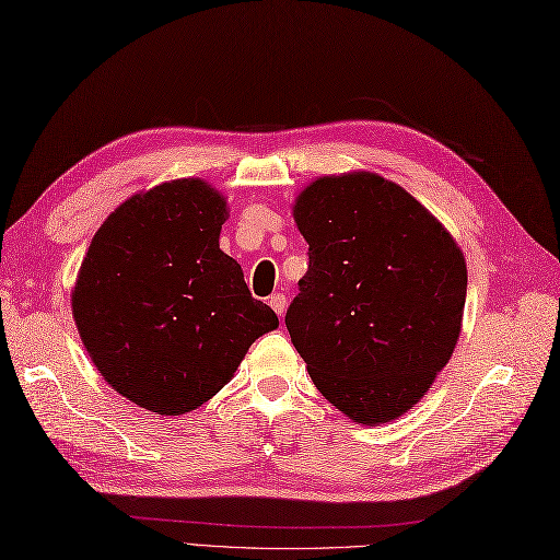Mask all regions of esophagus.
<instances>
[{"instance_id":"obj_1","label":"esophagus","mask_w":560,"mask_h":560,"mask_svg":"<svg viewBox=\"0 0 560 560\" xmlns=\"http://www.w3.org/2000/svg\"><path fill=\"white\" fill-rule=\"evenodd\" d=\"M268 304H270V308L276 311L278 316L282 318L284 311H288V296H284V294H272V296L268 299Z\"/></svg>"}]
</instances>
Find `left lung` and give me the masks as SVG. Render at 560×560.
I'll return each instance as SVG.
<instances>
[{"mask_svg":"<svg viewBox=\"0 0 560 560\" xmlns=\"http://www.w3.org/2000/svg\"><path fill=\"white\" fill-rule=\"evenodd\" d=\"M294 221L308 270L284 325L313 385L353 422L404 416L458 342L460 247L404 187L368 171L318 177Z\"/></svg>","mask_w":560,"mask_h":560,"instance_id":"1","label":"left lung"}]
</instances>
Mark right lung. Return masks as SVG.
Returning <instances> with one entry per match:
<instances>
[{
  "label": "right lung",
  "mask_w": 560,
  "mask_h": 560,
  "mask_svg": "<svg viewBox=\"0 0 560 560\" xmlns=\"http://www.w3.org/2000/svg\"><path fill=\"white\" fill-rule=\"evenodd\" d=\"M223 195L199 177L122 201L92 237L71 294L94 368L159 416L195 411L235 375L278 316L221 252Z\"/></svg>",
  "instance_id": "add662e5"
}]
</instances>
